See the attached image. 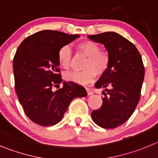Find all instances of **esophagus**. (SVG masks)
<instances>
[{
	"mask_svg": "<svg viewBox=\"0 0 158 158\" xmlns=\"http://www.w3.org/2000/svg\"><path fill=\"white\" fill-rule=\"evenodd\" d=\"M86 91H87V93L89 96H91V95L93 94V90L91 89H89V88H86Z\"/></svg>",
	"mask_w": 158,
	"mask_h": 158,
	"instance_id": "1",
	"label": "esophagus"
}]
</instances>
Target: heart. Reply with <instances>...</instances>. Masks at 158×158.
Returning <instances> with one entry per match:
<instances>
[{
  "instance_id": "obj_1",
  "label": "heart",
  "mask_w": 158,
  "mask_h": 158,
  "mask_svg": "<svg viewBox=\"0 0 158 158\" xmlns=\"http://www.w3.org/2000/svg\"><path fill=\"white\" fill-rule=\"evenodd\" d=\"M77 51L87 57L84 62L81 71H73L65 73V78L68 81L80 85L93 82L96 74L102 75L107 71L110 63V55L105 51H100V46L92 40H85L78 43ZM59 65L64 69H70L72 65V52L69 46L60 49L58 54Z\"/></svg>"
}]
</instances>
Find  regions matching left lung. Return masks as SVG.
I'll return each mask as SVG.
<instances>
[{
  "label": "left lung",
  "instance_id": "8db88e82",
  "mask_svg": "<svg viewBox=\"0 0 158 158\" xmlns=\"http://www.w3.org/2000/svg\"><path fill=\"white\" fill-rule=\"evenodd\" d=\"M101 43L110 55L107 71L96 83L104 89L101 107L92 112L96 124L106 129L120 126L131 116L140 100L145 69L142 57L133 43L113 31L88 36Z\"/></svg>",
  "mask_w": 158,
  "mask_h": 158
}]
</instances>
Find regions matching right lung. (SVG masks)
Wrapping results in <instances>:
<instances>
[{"mask_svg": "<svg viewBox=\"0 0 158 158\" xmlns=\"http://www.w3.org/2000/svg\"><path fill=\"white\" fill-rule=\"evenodd\" d=\"M79 37L44 30L27 37L18 47L13 58L15 90L26 115L38 125H55L73 99L87 95L85 88L72 81H63L62 89L52 90L62 81L58 51Z\"/></svg>", "mask_w": 158, "mask_h": 158, "instance_id": "obj_1", "label": "right lung"}]
</instances>
